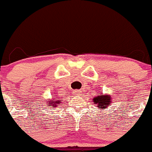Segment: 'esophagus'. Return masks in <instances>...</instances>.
<instances>
[{
  "label": "esophagus",
  "instance_id": "1",
  "mask_svg": "<svg viewBox=\"0 0 152 152\" xmlns=\"http://www.w3.org/2000/svg\"><path fill=\"white\" fill-rule=\"evenodd\" d=\"M80 92H81V91H79V90H75V91H73V94H75V95H78V94H80Z\"/></svg>",
  "mask_w": 152,
  "mask_h": 152
}]
</instances>
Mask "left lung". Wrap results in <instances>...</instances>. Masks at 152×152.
Wrapping results in <instances>:
<instances>
[{
	"instance_id": "obj_1",
	"label": "left lung",
	"mask_w": 152,
	"mask_h": 152,
	"mask_svg": "<svg viewBox=\"0 0 152 152\" xmlns=\"http://www.w3.org/2000/svg\"><path fill=\"white\" fill-rule=\"evenodd\" d=\"M93 101L96 103L97 107H100L102 110H104L111 103V96L110 95H100L95 96L93 99Z\"/></svg>"
}]
</instances>
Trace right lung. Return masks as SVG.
Wrapping results in <instances>:
<instances>
[{
    "mask_svg": "<svg viewBox=\"0 0 152 152\" xmlns=\"http://www.w3.org/2000/svg\"><path fill=\"white\" fill-rule=\"evenodd\" d=\"M59 101L60 100H58H58H56V101H54V100H49V102H48V103H47V106H48V107H57V104L58 103H59Z\"/></svg>",
    "mask_w": 152,
    "mask_h": 152,
    "instance_id": "1",
    "label": "right lung"
}]
</instances>
